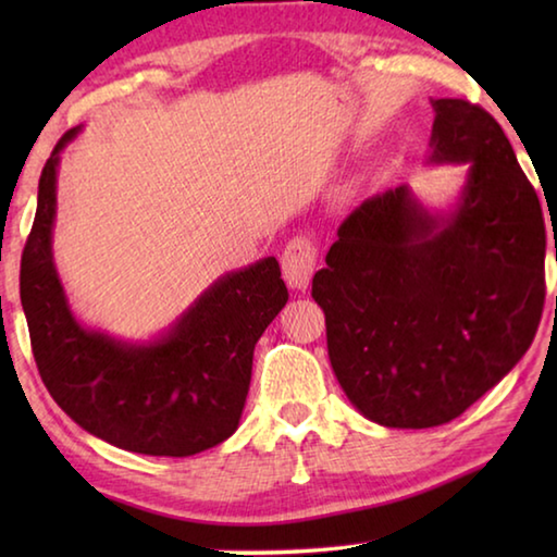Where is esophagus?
<instances>
[{
  "label": "esophagus",
  "instance_id": "34e87169",
  "mask_svg": "<svg viewBox=\"0 0 557 557\" xmlns=\"http://www.w3.org/2000/svg\"><path fill=\"white\" fill-rule=\"evenodd\" d=\"M317 245L305 235H297L285 245V250H282V275H285L292 289H307L317 265Z\"/></svg>",
  "mask_w": 557,
  "mask_h": 557
}]
</instances>
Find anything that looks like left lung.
I'll use <instances>...</instances> for the list:
<instances>
[{
  "mask_svg": "<svg viewBox=\"0 0 557 557\" xmlns=\"http://www.w3.org/2000/svg\"><path fill=\"white\" fill-rule=\"evenodd\" d=\"M432 108L430 162L469 166L455 211L375 194L312 280L336 381L383 428L459 418L521 361L545 301L541 201L502 125L461 98Z\"/></svg>",
  "mask_w": 557,
  "mask_h": 557,
  "instance_id": "8db88e82",
  "label": "left lung"
}]
</instances>
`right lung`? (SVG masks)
I'll return each mask as SVG.
<instances>
[{"label": "right lung", "instance_id": "obj_1", "mask_svg": "<svg viewBox=\"0 0 557 557\" xmlns=\"http://www.w3.org/2000/svg\"><path fill=\"white\" fill-rule=\"evenodd\" d=\"M65 132L39 178V203L24 245L18 295L32 351L51 398L71 420L120 449L191 457L238 430L252 351L287 305L280 262L228 272L149 344H125L73 317L53 265L55 169Z\"/></svg>", "mask_w": 557, "mask_h": 557}]
</instances>
